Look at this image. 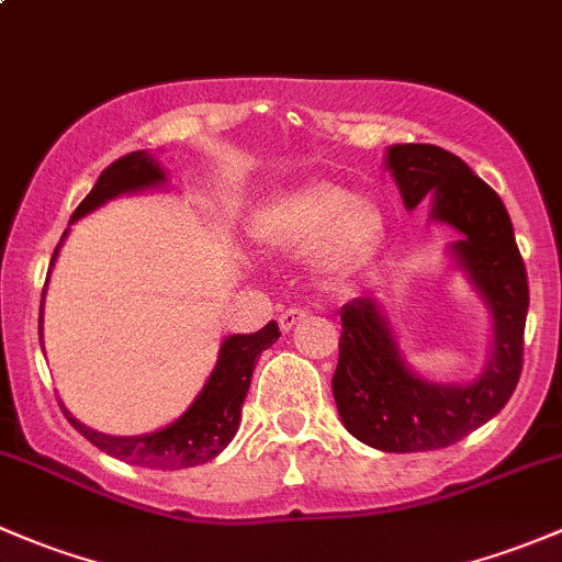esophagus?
I'll list each match as a JSON object with an SVG mask.
<instances>
[{"mask_svg": "<svg viewBox=\"0 0 562 562\" xmlns=\"http://www.w3.org/2000/svg\"><path fill=\"white\" fill-rule=\"evenodd\" d=\"M307 315H310L307 310L293 307V310H285V313L280 315V321H277V323H280L282 331H291L293 326H299V323H302V321H307Z\"/></svg>", "mask_w": 562, "mask_h": 562, "instance_id": "obj_1", "label": "esophagus"}]
</instances>
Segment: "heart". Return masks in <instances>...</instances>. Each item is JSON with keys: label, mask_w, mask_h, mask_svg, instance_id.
Segmentation results:
<instances>
[{"label": "heart", "mask_w": 562, "mask_h": 562, "mask_svg": "<svg viewBox=\"0 0 562 562\" xmlns=\"http://www.w3.org/2000/svg\"><path fill=\"white\" fill-rule=\"evenodd\" d=\"M255 239L282 252L313 247L317 271L337 274L359 263L383 234V214L370 198L348 195L334 181L313 179L271 195L255 214Z\"/></svg>", "instance_id": "obj_1"}]
</instances>
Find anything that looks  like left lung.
Here are the masks:
<instances>
[{"label":"left lung","instance_id":"8db88e82","mask_svg":"<svg viewBox=\"0 0 562 562\" xmlns=\"http://www.w3.org/2000/svg\"><path fill=\"white\" fill-rule=\"evenodd\" d=\"M386 168L407 212L432 198V220L462 239L451 255L492 313V353L475 381L432 383L405 364L383 307L372 296L342 307L331 378L345 429L391 454L446 449L503 411L522 375L527 271L501 195L457 155L432 144L389 146Z\"/></svg>","mask_w":562,"mask_h":562}]
</instances>
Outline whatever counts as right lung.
Masks as SVG:
<instances>
[{
    "instance_id": "obj_1",
    "label": "right lung",
    "mask_w": 562,
    "mask_h": 562,
    "mask_svg": "<svg viewBox=\"0 0 562 562\" xmlns=\"http://www.w3.org/2000/svg\"><path fill=\"white\" fill-rule=\"evenodd\" d=\"M166 181V171H162L160 162H157L149 151H130V155L119 157L116 162H111V166L100 173L98 184H94L92 192L83 198L81 206L72 212L70 223L81 220L83 214L94 212V209H100L103 203L113 201V198L127 195V192L151 190V187H162ZM65 236H61V239H65ZM59 247L61 241L54 249L50 266H54L56 255H59ZM40 337H43V313H40ZM277 339H280V328H277L274 321L266 323V326L255 334H231V337H225L217 356V367H214V372L209 375L206 386L201 389L195 402H192L176 422L157 429V432L133 435V438H116V435L94 432L92 427L78 422L67 407H61V411H65L67 422H70L89 443H94L100 451H105V454L151 470L195 468V464H203L209 462V459L217 457L220 451L234 440L236 429H239L241 405H245L249 381H252V370L255 364H258V356L263 353L266 348H271Z\"/></svg>"
}]
</instances>
